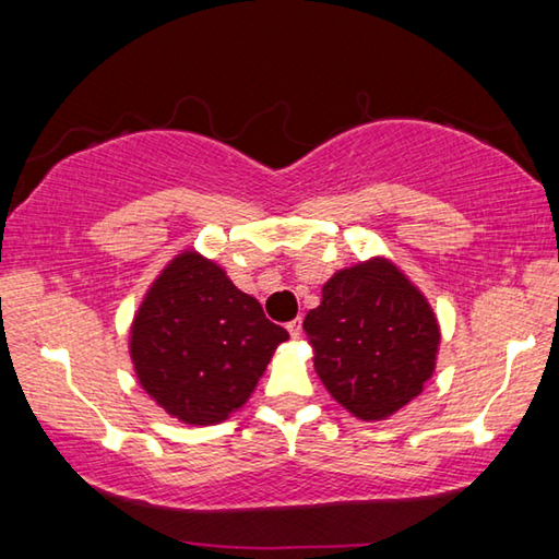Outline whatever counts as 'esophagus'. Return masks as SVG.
Returning <instances> with one entry per match:
<instances>
[{
	"label": "esophagus",
	"instance_id": "esophagus-1",
	"mask_svg": "<svg viewBox=\"0 0 559 559\" xmlns=\"http://www.w3.org/2000/svg\"><path fill=\"white\" fill-rule=\"evenodd\" d=\"M286 330H288V333H290V337H293V340H298V337H300V333H302V320H300V318L290 320V323L286 325Z\"/></svg>",
	"mask_w": 559,
	"mask_h": 559
}]
</instances>
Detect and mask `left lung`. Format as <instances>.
<instances>
[{
  "instance_id": "8db88e82",
  "label": "left lung",
  "mask_w": 559,
  "mask_h": 559,
  "mask_svg": "<svg viewBox=\"0 0 559 559\" xmlns=\"http://www.w3.org/2000/svg\"><path fill=\"white\" fill-rule=\"evenodd\" d=\"M302 330L320 382L362 421L400 412L437 367L439 320L424 293L382 257L337 271Z\"/></svg>"
}]
</instances>
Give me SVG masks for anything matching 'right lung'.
<instances>
[{
  "label": "right lung",
  "mask_w": 559,
  "mask_h": 559,
  "mask_svg": "<svg viewBox=\"0 0 559 559\" xmlns=\"http://www.w3.org/2000/svg\"><path fill=\"white\" fill-rule=\"evenodd\" d=\"M288 333L257 298L197 251L167 263L140 302L130 357L150 400L175 419L210 427L241 409Z\"/></svg>",
  "instance_id": "obj_1"
}]
</instances>
